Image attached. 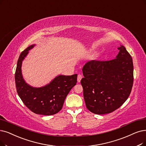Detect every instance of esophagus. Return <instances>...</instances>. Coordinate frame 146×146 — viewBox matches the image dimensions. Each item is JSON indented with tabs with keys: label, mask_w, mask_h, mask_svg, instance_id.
Returning a JSON list of instances; mask_svg holds the SVG:
<instances>
[{
	"label": "esophagus",
	"mask_w": 146,
	"mask_h": 146,
	"mask_svg": "<svg viewBox=\"0 0 146 146\" xmlns=\"http://www.w3.org/2000/svg\"><path fill=\"white\" fill-rule=\"evenodd\" d=\"M82 75H80V74H78V77H77V81L78 82H80V81L81 80V78H82Z\"/></svg>",
	"instance_id": "34e87169"
}]
</instances>
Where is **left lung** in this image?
Here are the masks:
<instances>
[{"label":"left lung","instance_id":"obj_1","mask_svg":"<svg viewBox=\"0 0 146 146\" xmlns=\"http://www.w3.org/2000/svg\"><path fill=\"white\" fill-rule=\"evenodd\" d=\"M115 59L92 60L83 66L81 80L87 108L96 114L119 108L129 97L133 81L132 59L123 45Z\"/></svg>","mask_w":146,"mask_h":146}]
</instances>
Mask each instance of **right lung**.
I'll use <instances>...</instances> for the list:
<instances>
[{"label": "right lung", "instance_id": "right-lung-1", "mask_svg": "<svg viewBox=\"0 0 146 146\" xmlns=\"http://www.w3.org/2000/svg\"><path fill=\"white\" fill-rule=\"evenodd\" d=\"M36 44H32L20 55L15 74L17 92L25 106L32 112L46 115L57 113L62 108L65 98L77 82V74L59 75L49 83L35 87L27 84L23 77V61Z\"/></svg>", "mask_w": 146, "mask_h": 146}]
</instances>
